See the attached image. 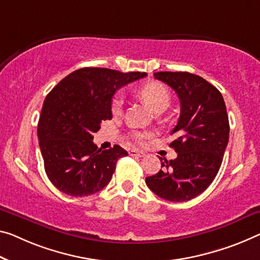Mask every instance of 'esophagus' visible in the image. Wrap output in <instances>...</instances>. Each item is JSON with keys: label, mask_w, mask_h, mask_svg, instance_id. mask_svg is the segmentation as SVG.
I'll list each match as a JSON object with an SVG mask.
<instances>
[{"label": "esophagus", "mask_w": 260, "mask_h": 260, "mask_svg": "<svg viewBox=\"0 0 260 260\" xmlns=\"http://www.w3.org/2000/svg\"><path fill=\"white\" fill-rule=\"evenodd\" d=\"M129 154L133 155V157H139V158H142V157H144V155H145V153L142 152V151H137V150H131Z\"/></svg>", "instance_id": "esophagus-1"}]
</instances>
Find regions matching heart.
<instances>
[{"mask_svg":"<svg viewBox=\"0 0 260 260\" xmlns=\"http://www.w3.org/2000/svg\"><path fill=\"white\" fill-rule=\"evenodd\" d=\"M141 98L149 105L154 111H162L169 107L171 95L167 87L161 82L151 81L142 86L138 90ZM123 98L121 95H116L111 102V110L115 115H118L122 111ZM150 138V134L147 133H135L134 139L136 143L144 144Z\"/></svg>","mask_w":260,"mask_h":260,"instance_id":"heart-1","label":"heart"}]
</instances>
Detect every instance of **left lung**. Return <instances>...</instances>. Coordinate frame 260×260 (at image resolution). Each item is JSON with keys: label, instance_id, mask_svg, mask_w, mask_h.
I'll list each match as a JSON object with an SVG mask.
<instances>
[{"label": "left lung", "instance_id": "obj_1", "mask_svg": "<svg viewBox=\"0 0 260 260\" xmlns=\"http://www.w3.org/2000/svg\"><path fill=\"white\" fill-rule=\"evenodd\" d=\"M154 78L169 85L180 100V116L170 144L178 157L161 161L157 174L145 179L161 199L183 202L208 188L221 167L229 141V118L219 90L188 72H157Z\"/></svg>", "mask_w": 260, "mask_h": 260}]
</instances>
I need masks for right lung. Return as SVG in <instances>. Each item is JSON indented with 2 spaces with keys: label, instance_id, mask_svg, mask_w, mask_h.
Returning <instances> with one entry per match:
<instances>
[{
  "label": "right lung",
  "instance_id": "add662e5",
  "mask_svg": "<svg viewBox=\"0 0 260 260\" xmlns=\"http://www.w3.org/2000/svg\"><path fill=\"white\" fill-rule=\"evenodd\" d=\"M146 77L141 72L85 67L63 78L45 98L38 122L39 147L50 181L67 195L88 197L109 183L119 145L101 150L93 143L101 123L113 118L111 101L121 87Z\"/></svg>",
  "mask_w": 260,
  "mask_h": 260
}]
</instances>
